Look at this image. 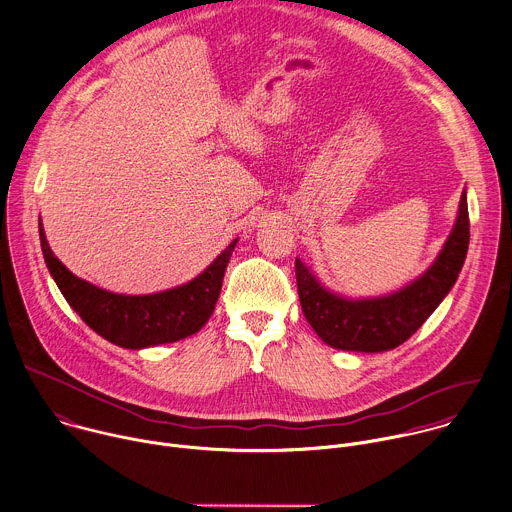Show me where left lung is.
<instances>
[{
    "mask_svg": "<svg viewBox=\"0 0 512 512\" xmlns=\"http://www.w3.org/2000/svg\"><path fill=\"white\" fill-rule=\"evenodd\" d=\"M470 241L466 191L460 197L456 225L434 265L412 285L378 299H344L317 283L311 271L295 259V279L301 309L323 342L335 350L386 352L394 350L440 305L456 283Z\"/></svg>",
    "mask_w": 512,
    "mask_h": 512,
    "instance_id": "obj_1",
    "label": "left lung"
}]
</instances>
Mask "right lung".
Instances as JSON below:
<instances>
[{
  "instance_id": "obj_1",
  "label": "right lung",
  "mask_w": 512,
  "mask_h": 512,
  "mask_svg": "<svg viewBox=\"0 0 512 512\" xmlns=\"http://www.w3.org/2000/svg\"><path fill=\"white\" fill-rule=\"evenodd\" d=\"M40 243L56 285L82 321L120 348L142 350L179 342L209 321L237 239L191 283L152 295H118L78 279L52 253L42 227Z\"/></svg>"
}]
</instances>
